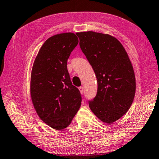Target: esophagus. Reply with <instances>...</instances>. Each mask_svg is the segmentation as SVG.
<instances>
[{
    "mask_svg": "<svg viewBox=\"0 0 159 159\" xmlns=\"http://www.w3.org/2000/svg\"><path fill=\"white\" fill-rule=\"evenodd\" d=\"M79 89L80 92V93H81V94H83V93H84V88H83V86H80V87H79Z\"/></svg>",
    "mask_w": 159,
    "mask_h": 159,
    "instance_id": "esophagus-1",
    "label": "esophagus"
}]
</instances>
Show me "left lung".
Masks as SVG:
<instances>
[{"instance_id": "8db88e82", "label": "left lung", "mask_w": 159, "mask_h": 159, "mask_svg": "<svg viewBox=\"0 0 159 159\" xmlns=\"http://www.w3.org/2000/svg\"><path fill=\"white\" fill-rule=\"evenodd\" d=\"M80 47L95 71L98 91L89 100L92 111L102 121L112 123L130 109L135 94V77L125 48L108 34L76 33Z\"/></svg>"}]
</instances>
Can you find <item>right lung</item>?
Returning <instances> with one entry per match:
<instances>
[{
    "instance_id": "1",
    "label": "right lung",
    "mask_w": 159,
    "mask_h": 159,
    "mask_svg": "<svg viewBox=\"0 0 159 159\" xmlns=\"http://www.w3.org/2000/svg\"><path fill=\"white\" fill-rule=\"evenodd\" d=\"M78 43L73 33L49 38L32 69L31 96L34 108L43 121L56 130L66 128L81 105V94L72 85L67 69V60Z\"/></svg>"
}]
</instances>
